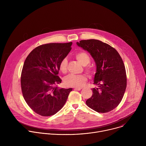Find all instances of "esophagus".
<instances>
[{
	"label": "esophagus",
	"instance_id": "1",
	"mask_svg": "<svg viewBox=\"0 0 146 146\" xmlns=\"http://www.w3.org/2000/svg\"><path fill=\"white\" fill-rule=\"evenodd\" d=\"M81 89H82V88H77V87L74 88V90L76 91H80Z\"/></svg>",
	"mask_w": 146,
	"mask_h": 146
}]
</instances>
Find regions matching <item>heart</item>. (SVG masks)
I'll return each instance as SVG.
<instances>
[{
    "instance_id": "b5f03b06",
    "label": "heart",
    "mask_w": 146,
    "mask_h": 146,
    "mask_svg": "<svg viewBox=\"0 0 146 146\" xmlns=\"http://www.w3.org/2000/svg\"><path fill=\"white\" fill-rule=\"evenodd\" d=\"M76 59L80 63L84 66V70L91 77H93L95 74V69L91 66L87 65L91 62L90 55L86 52H78L75 54ZM68 61L67 58H65L62 59L59 65V71L66 74L68 72ZM87 81V76L84 74L78 75L70 74L66 77L64 80V83L66 86L71 87H80L84 86Z\"/></svg>"
}]
</instances>
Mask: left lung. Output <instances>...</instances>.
Segmentation results:
<instances>
[{
  "instance_id": "obj_1",
  "label": "left lung",
  "mask_w": 146,
  "mask_h": 146,
  "mask_svg": "<svg viewBox=\"0 0 146 146\" xmlns=\"http://www.w3.org/2000/svg\"><path fill=\"white\" fill-rule=\"evenodd\" d=\"M77 44L88 51L96 65L92 95L87 105L98 113H105L117 108L127 87V74L123 62L117 51L107 43L95 40H84Z\"/></svg>"
}]
</instances>
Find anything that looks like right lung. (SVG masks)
<instances>
[{
    "mask_svg": "<svg viewBox=\"0 0 146 146\" xmlns=\"http://www.w3.org/2000/svg\"><path fill=\"white\" fill-rule=\"evenodd\" d=\"M72 44L40 45L25 60L21 76L22 93L29 108L41 116H51L59 111L72 91L58 87L62 81L58 76L59 65L70 51Z\"/></svg>",
    "mask_w": 146,
    "mask_h": 146,
    "instance_id": "add662e5",
    "label": "right lung"
}]
</instances>
